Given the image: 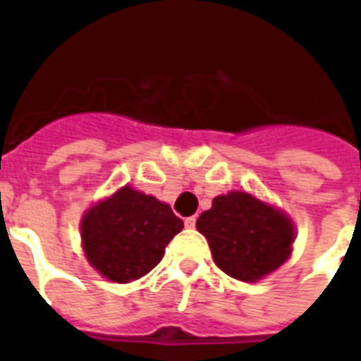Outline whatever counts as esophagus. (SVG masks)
<instances>
[{
  "label": "esophagus",
  "instance_id": "esophagus-1",
  "mask_svg": "<svg viewBox=\"0 0 361 361\" xmlns=\"http://www.w3.org/2000/svg\"><path fill=\"white\" fill-rule=\"evenodd\" d=\"M183 223H185L187 228H195V225H197V219H195V217H187Z\"/></svg>",
  "mask_w": 361,
  "mask_h": 361
}]
</instances>
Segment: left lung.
<instances>
[{"instance_id": "obj_1", "label": "left lung", "mask_w": 361, "mask_h": 361, "mask_svg": "<svg viewBox=\"0 0 361 361\" xmlns=\"http://www.w3.org/2000/svg\"><path fill=\"white\" fill-rule=\"evenodd\" d=\"M197 228L208 240L215 264L245 283L279 268L294 241V226L283 212L240 191L214 198Z\"/></svg>"}]
</instances>
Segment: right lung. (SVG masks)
I'll return each mask as SVG.
<instances>
[{"mask_svg":"<svg viewBox=\"0 0 361 361\" xmlns=\"http://www.w3.org/2000/svg\"><path fill=\"white\" fill-rule=\"evenodd\" d=\"M181 228L183 221L169 204L130 187L93 206L80 226L87 260L114 283H130L152 271Z\"/></svg>","mask_w":361,"mask_h":361,"instance_id":"right-lung-1","label":"right lung"}]
</instances>
